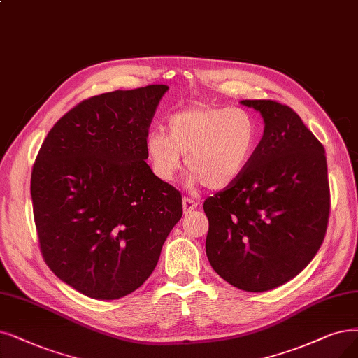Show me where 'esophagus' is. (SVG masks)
<instances>
[{
  "instance_id": "esophagus-1",
  "label": "esophagus",
  "mask_w": 358,
  "mask_h": 358,
  "mask_svg": "<svg viewBox=\"0 0 358 358\" xmlns=\"http://www.w3.org/2000/svg\"><path fill=\"white\" fill-rule=\"evenodd\" d=\"M182 207H183V213L188 214V213H191L192 210H195V208L198 207V203L194 201L192 198L185 196V198L182 199Z\"/></svg>"
}]
</instances>
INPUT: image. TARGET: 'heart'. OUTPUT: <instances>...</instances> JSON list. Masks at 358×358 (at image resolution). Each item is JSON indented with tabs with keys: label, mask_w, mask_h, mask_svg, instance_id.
<instances>
[{
	"label": "heart",
	"mask_w": 358,
	"mask_h": 358,
	"mask_svg": "<svg viewBox=\"0 0 358 358\" xmlns=\"http://www.w3.org/2000/svg\"><path fill=\"white\" fill-rule=\"evenodd\" d=\"M259 142L251 114L236 107L191 106L167 117V132L154 129L145 138V151L154 173L171 182L185 157L192 183L224 189L247 170Z\"/></svg>",
	"instance_id": "b5f03b06"
}]
</instances>
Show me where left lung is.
Masks as SVG:
<instances>
[{"label":"left lung","instance_id":"left-lung-1","mask_svg":"<svg viewBox=\"0 0 358 358\" xmlns=\"http://www.w3.org/2000/svg\"><path fill=\"white\" fill-rule=\"evenodd\" d=\"M262 114L263 138L242 176L204 201L207 259L248 292L304 270L324 239L331 192L324 148L301 117L271 99L241 101Z\"/></svg>","mask_w":358,"mask_h":358}]
</instances>
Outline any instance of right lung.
Here are the masks:
<instances>
[{"instance_id":"right-lung-1","label":"right lung","mask_w":358,"mask_h":358,"mask_svg":"<svg viewBox=\"0 0 358 358\" xmlns=\"http://www.w3.org/2000/svg\"><path fill=\"white\" fill-rule=\"evenodd\" d=\"M167 85L91 96L48 132L32 169L41 252L52 273L95 299L138 289L182 217V195L145 163Z\"/></svg>"}]
</instances>
